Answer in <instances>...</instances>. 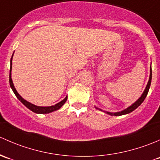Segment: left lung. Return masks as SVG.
<instances>
[{
    "mask_svg": "<svg viewBox=\"0 0 160 160\" xmlns=\"http://www.w3.org/2000/svg\"><path fill=\"white\" fill-rule=\"evenodd\" d=\"M151 80H152V68H151L150 67V75H149V82H148L147 83V85H146V89L144 90V92H143L142 95H141L140 98H139V99L137 100V101L136 102L133 103L132 105H130L129 107H128L127 108H126V109L122 110V111L121 112H105L107 113V114L110 115V116H122V115H126V114H129V113L132 112V111H134L136 108H137L143 102V101H144V99L146 98V95H147L148 94V92H149V87H150V85H151ZM96 108V107H95ZM97 109H99V108H96ZM101 110V111H102V109H99Z\"/></svg>",
    "mask_w": 160,
    "mask_h": 160,
    "instance_id": "8db88e82",
    "label": "left lung"
}]
</instances>
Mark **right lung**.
I'll list each match as a JSON object with an SVG mask.
<instances>
[{"mask_svg": "<svg viewBox=\"0 0 160 160\" xmlns=\"http://www.w3.org/2000/svg\"><path fill=\"white\" fill-rule=\"evenodd\" d=\"M12 58H13V55H12V57H11V68H10V75H9V82H10V86H11V89L13 90V92H14V93L15 94L16 97H17L20 100V101L21 102L23 103L24 105H25L26 107H27L28 108H29V109L31 110L32 112H34L35 113H38V114H47V113H50V112H52L54 111H56V110L59 109V108H61V107L65 103V102L67 101V98H68V97H65V98H64L62 101H61L60 102L57 103V104H55V105H52V106H37V105H34V104H31V102H29L26 101L25 99H24V98H22V97L21 96V95H19L18 93L17 90H16V88H14V84H13V82H12V78H11V68H12Z\"/></svg>", "mask_w": 160, "mask_h": 160, "instance_id": "add662e5", "label": "right lung"}]
</instances>
